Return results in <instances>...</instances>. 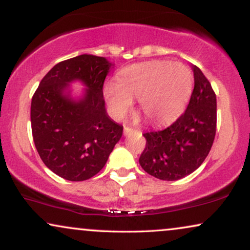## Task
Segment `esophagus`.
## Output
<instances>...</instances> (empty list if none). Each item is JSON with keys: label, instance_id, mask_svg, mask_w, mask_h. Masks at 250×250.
<instances>
[{"label": "esophagus", "instance_id": "obj_1", "mask_svg": "<svg viewBox=\"0 0 250 250\" xmlns=\"http://www.w3.org/2000/svg\"><path fill=\"white\" fill-rule=\"evenodd\" d=\"M134 131H137V130H134V129L130 128V127H127V125H125V135H130L131 132Z\"/></svg>", "mask_w": 250, "mask_h": 250}]
</instances>
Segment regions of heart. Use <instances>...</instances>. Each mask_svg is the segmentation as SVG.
<instances>
[{
  "label": "heart",
  "instance_id": "heart-1",
  "mask_svg": "<svg viewBox=\"0 0 250 250\" xmlns=\"http://www.w3.org/2000/svg\"><path fill=\"white\" fill-rule=\"evenodd\" d=\"M193 78L188 66L168 61H149L125 67L104 94L118 118L127 114L132 97L155 123L170 122L181 115L192 92Z\"/></svg>",
  "mask_w": 250,
  "mask_h": 250
}]
</instances>
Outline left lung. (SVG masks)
I'll return each mask as SVG.
<instances>
[{"label":"left lung","mask_w":250,"mask_h":250,"mask_svg":"<svg viewBox=\"0 0 250 250\" xmlns=\"http://www.w3.org/2000/svg\"><path fill=\"white\" fill-rule=\"evenodd\" d=\"M194 89L188 108L164 130L145 132L146 146L139 165L162 181H178L202 165L216 134L217 107L210 82L201 69L192 65Z\"/></svg>","instance_id":"8db88e82"}]
</instances>
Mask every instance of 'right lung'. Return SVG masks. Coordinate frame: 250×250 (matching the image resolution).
I'll return each mask as SVG.
<instances>
[{
  "mask_svg": "<svg viewBox=\"0 0 250 250\" xmlns=\"http://www.w3.org/2000/svg\"><path fill=\"white\" fill-rule=\"evenodd\" d=\"M112 64L104 57L81 55L58 62L33 95L32 134L43 164L59 177L81 182L104 167L123 127L106 113L103 85ZM81 81L83 97L73 100L69 83Z\"/></svg>",
  "mask_w": 250,
  "mask_h": 250,
  "instance_id": "1",
  "label": "right lung"
}]
</instances>
